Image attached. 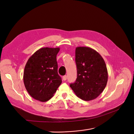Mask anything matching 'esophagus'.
Segmentation results:
<instances>
[{"label": "esophagus", "instance_id": "esophagus-1", "mask_svg": "<svg viewBox=\"0 0 134 134\" xmlns=\"http://www.w3.org/2000/svg\"><path fill=\"white\" fill-rule=\"evenodd\" d=\"M67 79V76L66 75H64L63 76V80H66Z\"/></svg>", "mask_w": 134, "mask_h": 134}]
</instances>
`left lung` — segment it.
<instances>
[{"label": "left lung", "mask_w": 134, "mask_h": 134, "mask_svg": "<svg viewBox=\"0 0 134 134\" xmlns=\"http://www.w3.org/2000/svg\"><path fill=\"white\" fill-rule=\"evenodd\" d=\"M77 78L70 87L77 97L84 100L96 99L106 86L108 71L101 55L88 47L75 49Z\"/></svg>", "instance_id": "left-lung-1"}]
</instances>
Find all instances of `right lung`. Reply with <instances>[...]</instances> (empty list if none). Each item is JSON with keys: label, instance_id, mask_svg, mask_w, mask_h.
<instances>
[{"label": "right lung", "instance_id": "obj_1", "mask_svg": "<svg viewBox=\"0 0 134 134\" xmlns=\"http://www.w3.org/2000/svg\"><path fill=\"white\" fill-rule=\"evenodd\" d=\"M59 51V47L41 48L27 61L24 84L29 94L36 100L46 102L51 99L62 82L56 61Z\"/></svg>", "mask_w": 134, "mask_h": 134}]
</instances>
